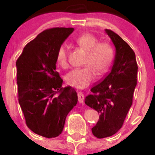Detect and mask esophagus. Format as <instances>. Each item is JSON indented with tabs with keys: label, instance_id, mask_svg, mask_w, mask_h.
Returning a JSON list of instances; mask_svg holds the SVG:
<instances>
[{
	"label": "esophagus",
	"instance_id": "obj_1",
	"mask_svg": "<svg viewBox=\"0 0 155 155\" xmlns=\"http://www.w3.org/2000/svg\"><path fill=\"white\" fill-rule=\"evenodd\" d=\"M78 101L80 103H83L84 99V95L82 92H78Z\"/></svg>",
	"mask_w": 155,
	"mask_h": 155
}]
</instances>
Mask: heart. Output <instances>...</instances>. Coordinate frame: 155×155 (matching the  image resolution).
<instances>
[{
    "label": "heart",
    "mask_w": 155,
    "mask_h": 155,
    "mask_svg": "<svg viewBox=\"0 0 155 155\" xmlns=\"http://www.w3.org/2000/svg\"><path fill=\"white\" fill-rule=\"evenodd\" d=\"M75 43L86 51L84 64L81 68L70 72L65 77L67 83L75 87L82 89L88 86L97 75L104 74L109 70L114 59V49L107 42H99L90 33H84L75 39ZM68 46L63 43L57 51L56 59L63 68L68 67Z\"/></svg>",
    "instance_id": "obj_1"
}]
</instances>
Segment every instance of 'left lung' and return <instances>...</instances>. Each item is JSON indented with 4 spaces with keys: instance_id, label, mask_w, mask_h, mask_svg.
Returning a JSON list of instances; mask_svg holds the SVG:
<instances>
[{
    "instance_id": "8db88e82",
    "label": "left lung",
    "mask_w": 155,
    "mask_h": 155,
    "mask_svg": "<svg viewBox=\"0 0 155 155\" xmlns=\"http://www.w3.org/2000/svg\"><path fill=\"white\" fill-rule=\"evenodd\" d=\"M116 48L111 71L91 89L92 94L84 99L88 107L99 113V119L92 128L97 138L111 136L124 124L133 103L137 84V64L130 46L117 34L105 29Z\"/></svg>"
}]
</instances>
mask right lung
<instances>
[{
    "label": "right lung",
    "instance_id": "add662e5",
    "mask_svg": "<svg viewBox=\"0 0 155 155\" xmlns=\"http://www.w3.org/2000/svg\"><path fill=\"white\" fill-rule=\"evenodd\" d=\"M73 30L46 29L25 46L16 62L18 101L27 126L47 138L62 133L67 115L78 103L75 89L62 87L56 71L58 48Z\"/></svg>",
    "mask_w": 155,
    "mask_h": 155
}]
</instances>
